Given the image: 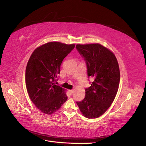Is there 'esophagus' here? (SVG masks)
Listing matches in <instances>:
<instances>
[{"label":"esophagus","mask_w":146,"mask_h":146,"mask_svg":"<svg viewBox=\"0 0 146 146\" xmlns=\"http://www.w3.org/2000/svg\"><path fill=\"white\" fill-rule=\"evenodd\" d=\"M74 90H73V89H72V90H69V93L71 95L72 94L73 92H74Z\"/></svg>","instance_id":"34e87169"}]
</instances>
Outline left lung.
Listing matches in <instances>:
<instances>
[{
    "instance_id": "left-lung-1",
    "label": "left lung",
    "mask_w": 146,
    "mask_h": 146,
    "mask_svg": "<svg viewBox=\"0 0 146 146\" xmlns=\"http://www.w3.org/2000/svg\"><path fill=\"white\" fill-rule=\"evenodd\" d=\"M76 48L86 61L87 76L94 79L85 90V98L77 104L84 117L98 118L109 109L117 93L119 64L114 54L100 44H77Z\"/></svg>"
}]
</instances>
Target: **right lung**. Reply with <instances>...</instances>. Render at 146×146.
<instances>
[{
    "mask_svg": "<svg viewBox=\"0 0 146 146\" xmlns=\"http://www.w3.org/2000/svg\"><path fill=\"white\" fill-rule=\"evenodd\" d=\"M75 44L49 42L37 47L25 70V85L31 100L45 114L51 115L66 101V90L56 85L64 59Z\"/></svg>",
    "mask_w": 146,
    "mask_h": 146,
    "instance_id": "1",
    "label": "right lung"
}]
</instances>
